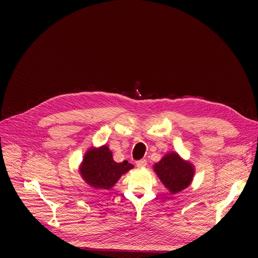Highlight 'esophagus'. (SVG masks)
Wrapping results in <instances>:
<instances>
[{"label":"esophagus","mask_w":258,"mask_h":258,"mask_svg":"<svg viewBox=\"0 0 258 258\" xmlns=\"http://www.w3.org/2000/svg\"><path fill=\"white\" fill-rule=\"evenodd\" d=\"M146 165H147V161L145 159H141V160L137 161V167L138 168H145Z\"/></svg>","instance_id":"1"}]
</instances>
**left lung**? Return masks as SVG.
Wrapping results in <instances>:
<instances>
[{
    "instance_id": "1",
    "label": "left lung",
    "mask_w": 258,
    "mask_h": 258,
    "mask_svg": "<svg viewBox=\"0 0 258 258\" xmlns=\"http://www.w3.org/2000/svg\"><path fill=\"white\" fill-rule=\"evenodd\" d=\"M153 169L161 183L172 195L187 188L191 184L195 175L192 163L184 160L175 152L166 154L155 163Z\"/></svg>"
}]
</instances>
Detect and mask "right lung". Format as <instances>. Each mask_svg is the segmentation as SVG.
Returning <instances> with one entry per match:
<instances>
[{
	"mask_svg": "<svg viewBox=\"0 0 258 258\" xmlns=\"http://www.w3.org/2000/svg\"><path fill=\"white\" fill-rule=\"evenodd\" d=\"M134 168L127 160L116 162L107 145L89 147L80 165V174L95 189H111L121 177Z\"/></svg>",
	"mask_w": 258,
	"mask_h": 258,
	"instance_id": "right-lung-1",
	"label": "right lung"
}]
</instances>
